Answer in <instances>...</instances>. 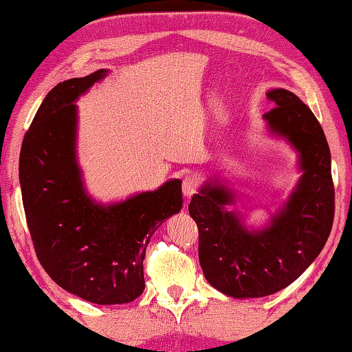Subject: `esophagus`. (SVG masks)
Listing matches in <instances>:
<instances>
[{"instance_id": "obj_1", "label": "esophagus", "mask_w": 352, "mask_h": 352, "mask_svg": "<svg viewBox=\"0 0 352 352\" xmlns=\"http://www.w3.org/2000/svg\"><path fill=\"white\" fill-rule=\"evenodd\" d=\"M197 188H199L197 177L194 175L185 177V180H183V194H185V197H191L192 194H196Z\"/></svg>"}]
</instances>
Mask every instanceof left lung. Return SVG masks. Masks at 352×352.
<instances>
[{"label":"left lung","instance_id":"left-lung-1","mask_svg":"<svg viewBox=\"0 0 352 352\" xmlns=\"http://www.w3.org/2000/svg\"><path fill=\"white\" fill-rule=\"evenodd\" d=\"M275 109L264 115L272 135L297 151L302 172L286 202L264 228L245 224L226 180L212 177L194 194L190 214L199 229V262L214 289L234 298L265 297L296 281L326 245L335 213L330 150L308 106L285 88L267 91Z\"/></svg>","mask_w":352,"mask_h":352}]
</instances>
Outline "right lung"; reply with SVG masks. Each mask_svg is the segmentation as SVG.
<instances>
[{
    "label": "right lung",
    "instance_id": "obj_1",
    "mask_svg": "<svg viewBox=\"0 0 352 352\" xmlns=\"http://www.w3.org/2000/svg\"><path fill=\"white\" fill-rule=\"evenodd\" d=\"M107 74L99 69L49 91L23 138L19 178L36 254L52 280L83 300L120 305L144 292L146 245L180 212L183 196L178 178L112 204L85 190L76 101Z\"/></svg>",
    "mask_w": 352,
    "mask_h": 352
}]
</instances>
